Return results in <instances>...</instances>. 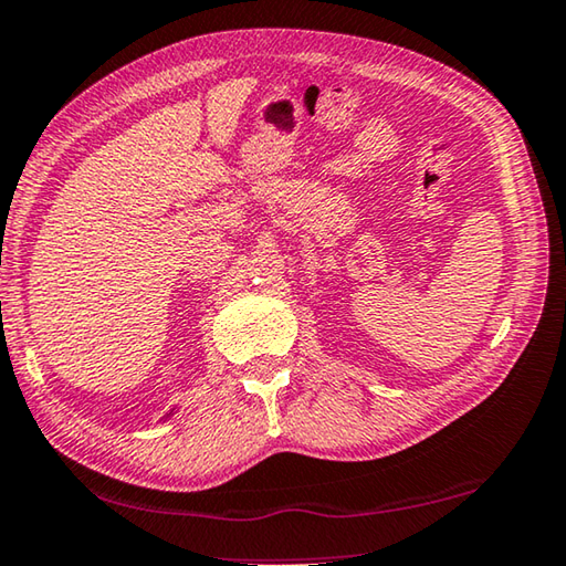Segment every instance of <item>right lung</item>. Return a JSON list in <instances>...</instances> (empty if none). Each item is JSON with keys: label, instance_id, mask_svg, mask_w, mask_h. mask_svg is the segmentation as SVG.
I'll use <instances>...</instances> for the list:
<instances>
[{"label": "right lung", "instance_id": "obj_1", "mask_svg": "<svg viewBox=\"0 0 566 566\" xmlns=\"http://www.w3.org/2000/svg\"><path fill=\"white\" fill-rule=\"evenodd\" d=\"M168 416H170V413H168Z\"/></svg>", "mask_w": 566, "mask_h": 566}]
</instances>
